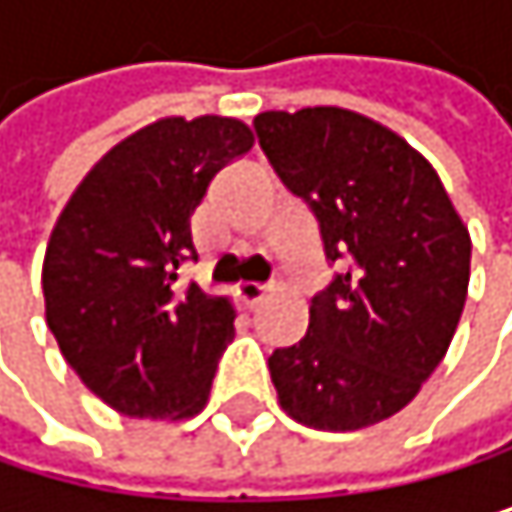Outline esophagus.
I'll list each match as a JSON object with an SVG mask.
<instances>
[{
  "label": "esophagus",
  "mask_w": 512,
  "mask_h": 512,
  "mask_svg": "<svg viewBox=\"0 0 512 512\" xmlns=\"http://www.w3.org/2000/svg\"><path fill=\"white\" fill-rule=\"evenodd\" d=\"M236 294H239V301H242L245 307H258V304L267 298V288H264V285H251V282H245V285L236 288Z\"/></svg>",
  "instance_id": "esophagus-1"
}]
</instances>
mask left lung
<instances>
[{
    "label": "left lung",
    "instance_id": "8db88e82",
    "mask_svg": "<svg viewBox=\"0 0 512 512\" xmlns=\"http://www.w3.org/2000/svg\"><path fill=\"white\" fill-rule=\"evenodd\" d=\"M254 134L334 267L307 334L270 356L273 387L298 424L371 427L418 396L455 338L470 233L430 162L359 113L270 110Z\"/></svg>",
    "mask_w": 512,
    "mask_h": 512
}]
</instances>
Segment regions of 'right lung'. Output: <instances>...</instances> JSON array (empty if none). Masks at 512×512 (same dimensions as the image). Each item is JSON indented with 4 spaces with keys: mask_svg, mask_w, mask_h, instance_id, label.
<instances>
[{
    "mask_svg": "<svg viewBox=\"0 0 512 512\" xmlns=\"http://www.w3.org/2000/svg\"><path fill=\"white\" fill-rule=\"evenodd\" d=\"M239 119H162L116 144L79 184L42 267L45 319L82 384L128 418H190L233 341V307L181 285L199 254L190 214L251 150Z\"/></svg>",
    "mask_w": 512,
    "mask_h": 512,
    "instance_id": "obj_1",
    "label": "right lung"
}]
</instances>
